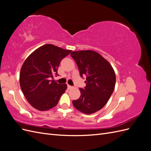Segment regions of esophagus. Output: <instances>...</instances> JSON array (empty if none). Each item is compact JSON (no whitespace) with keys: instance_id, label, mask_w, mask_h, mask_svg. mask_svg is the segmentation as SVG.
<instances>
[{"instance_id":"34e87169","label":"esophagus","mask_w":151,"mask_h":151,"mask_svg":"<svg viewBox=\"0 0 151 151\" xmlns=\"http://www.w3.org/2000/svg\"><path fill=\"white\" fill-rule=\"evenodd\" d=\"M67 88H68V89H70L73 88V87H72V86H70V85L67 84Z\"/></svg>"}]
</instances>
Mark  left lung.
Returning <instances> with one entry per match:
<instances>
[{
  "mask_svg": "<svg viewBox=\"0 0 151 151\" xmlns=\"http://www.w3.org/2000/svg\"><path fill=\"white\" fill-rule=\"evenodd\" d=\"M81 77L86 76L85 88H80L81 96L72 101L74 106L83 113L89 115L99 111L111 96L116 83L113 67L96 52L81 50L72 52Z\"/></svg>",
  "mask_w": 151,
  "mask_h": 151,
  "instance_id": "8db88e82",
  "label": "left lung"
}]
</instances>
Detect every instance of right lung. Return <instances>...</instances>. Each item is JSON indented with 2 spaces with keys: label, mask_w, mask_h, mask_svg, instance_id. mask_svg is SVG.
<instances>
[{
  "label": "right lung",
  "mask_w": 151,
  "mask_h": 151,
  "mask_svg": "<svg viewBox=\"0 0 151 151\" xmlns=\"http://www.w3.org/2000/svg\"><path fill=\"white\" fill-rule=\"evenodd\" d=\"M71 52L47 44L36 49L26 59L20 72V86L27 101L33 108L47 111L57 104L67 86L50 78L58 75L61 60Z\"/></svg>",
  "instance_id": "right-lung-1"
}]
</instances>
